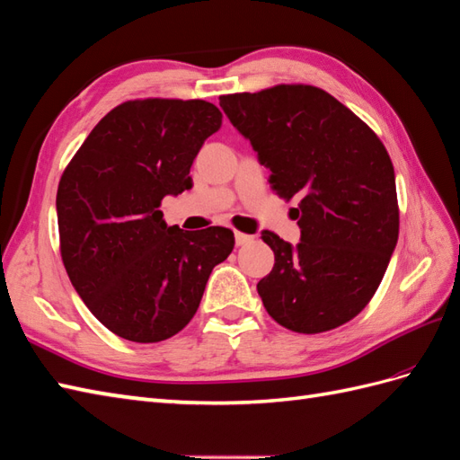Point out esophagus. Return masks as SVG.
<instances>
[{
    "label": "esophagus",
    "mask_w": 460,
    "mask_h": 460,
    "mask_svg": "<svg viewBox=\"0 0 460 460\" xmlns=\"http://www.w3.org/2000/svg\"><path fill=\"white\" fill-rule=\"evenodd\" d=\"M234 238H236V245H245V243L253 242V236H250V234H243V232H236L234 234Z\"/></svg>",
    "instance_id": "esophagus-1"
}]
</instances>
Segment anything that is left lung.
Listing matches in <instances>:
<instances>
[{
	"label": "left lung",
	"mask_w": 460,
	"mask_h": 460,
	"mask_svg": "<svg viewBox=\"0 0 460 460\" xmlns=\"http://www.w3.org/2000/svg\"><path fill=\"white\" fill-rule=\"evenodd\" d=\"M220 107L271 172L273 191L300 199L296 245L261 232L275 253L257 283L269 316L298 333L349 322L376 293L398 242L396 179L383 142L312 85L222 95Z\"/></svg>",
	"instance_id": "8db88e82"
}]
</instances>
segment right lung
<instances>
[{
	"label": "right lung",
	"instance_id": "1",
	"mask_svg": "<svg viewBox=\"0 0 460 460\" xmlns=\"http://www.w3.org/2000/svg\"><path fill=\"white\" fill-rule=\"evenodd\" d=\"M222 113L207 101H127L97 122L62 173L56 215L75 293L119 338L155 343L181 332L208 277L234 250L222 226H167L162 199L189 175Z\"/></svg>",
	"mask_w": 460,
	"mask_h": 460
}]
</instances>
